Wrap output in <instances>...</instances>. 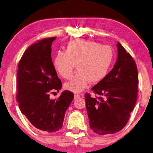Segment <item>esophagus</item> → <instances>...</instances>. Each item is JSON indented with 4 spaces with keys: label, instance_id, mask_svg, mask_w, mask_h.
I'll use <instances>...</instances> for the list:
<instances>
[{
    "label": "esophagus",
    "instance_id": "1",
    "mask_svg": "<svg viewBox=\"0 0 153 153\" xmlns=\"http://www.w3.org/2000/svg\"><path fill=\"white\" fill-rule=\"evenodd\" d=\"M79 97H80V96H79V94H75L74 95V99H77Z\"/></svg>",
    "mask_w": 153,
    "mask_h": 153
}]
</instances>
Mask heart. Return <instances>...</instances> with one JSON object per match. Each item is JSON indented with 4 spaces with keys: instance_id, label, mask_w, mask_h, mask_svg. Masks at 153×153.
<instances>
[{
    "instance_id": "obj_1",
    "label": "heart",
    "mask_w": 153,
    "mask_h": 153,
    "mask_svg": "<svg viewBox=\"0 0 153 153\" xmlns=\"http://www.w3.org/2000/svg\"><path fill=\"white\" fill-rule=\"evenodd\" d=\"M114 51L110 46L90 40L68 42L66 51H57L53 59L55 70L62 77L69 79L76 68L77 72L65 84L68 91L79 93L89 82L97 83L107 76L112 63Z\"/></svg>"
}]
</instances>
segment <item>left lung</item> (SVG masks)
<instances>
[{
    "mask_svg": "<svg viewBox=\"0 0 153 153\" xmlns=\"http://www.w3.org/2000/svg\"><path fill=\"white\" fill-rule=\"evenodd\" d=\"M117 62L91 90L100 96L85 95L90 128L100 135L114 134L126 126L136 104L138 71L134 60L119 42ZM102 97H101V96Z\"/></svg>",
    "mask_w": 153,
    "mask_h": 153,
    "instance_id": "1",
    "label": "left lung"
}]
</instances>
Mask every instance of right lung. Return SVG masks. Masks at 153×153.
Listing matches in <instances>:
<instances>
[{
    "mask_svg": "<svg viewBox=\"0 0 153 153\" xmlns=\"http://www.w3.org/2000/svg\"><path fill=\"white\" fill-rule=\"evenodd\" d=\"M55 39H44L27 48L17 71L19 109L33 126L47 132L62 128L66 109L74 98L72 92L65 90L57 100L50 98L53 90L59 91L62 88L51 58Z\"/></svg>",
    "mask_w": 153,
    "mask_h": 153,
    "instance_id": "add662e5",
    "label": "right lung"
}]
</instances>
